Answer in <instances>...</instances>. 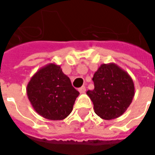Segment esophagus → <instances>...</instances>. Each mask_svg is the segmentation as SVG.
<instances>
[{"label":"esophagus","instance_id":"1","mask_svg":"<svg viewBox=\"0 0 155 155\" xmlns=\"http://www.w3.org/2000/svg\"><path fill=\"white\" fill-rule=\"evenodd\" d=\"M78 90H79L80 93H85V92H86V87H81L79 88Z\"/></svg>","mask_w":155,"mask_h":155}]
</instances>
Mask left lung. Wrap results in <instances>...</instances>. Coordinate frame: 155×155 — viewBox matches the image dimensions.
<instances>
[{
	"mask_svg": "<svg viewBox=\"0 0 155 155\" xmlns=\"http://www.w3.org/2000/svg\"><path fill=\"white\" fill-rule=\"evenodd\" d=\"M94 90L87 94L93 101L94 112L104 120L115 119L126 111L135 96L132 78L115 63L101 64L94 73Z\"/></svg>",
	"mask_w": 155,
	"mask_h": 155,
	"instance_id": "obj_1",
	"label": "left lung"
}]
</instances>
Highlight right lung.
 Wrapping results in <instances>:
<instances>
[{
	"label": "right lung",
	"instance_id": "obj_1",
	"mask_svg": "<svg viewBox=\"0 0 155 155\" xmlns=\"http://www.w3.org/2000/svg\"><path fill=\"white\" fill-rule=\"evenodd\" d=\"M26 94L38 114L49 120H62L71 113L80 93L59 65L49 63L31 78Z\"/></svg>",
	"mask_w": 155,
	"mask_h": 155
}]
</instances>
